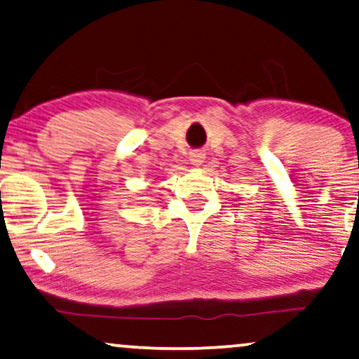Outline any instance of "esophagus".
<instances>
[{
    "label": "esophagus",
    "instance_id": "1",
    "mask_svg": "<svg viewBox=\"0 0 359 359\" xmlns=\"http://www.w3.org/2000/svg\"><path fill=\"white\" fill-rule=\"evenodd\" d=\"M203 161H205V154L201 152V151H194L190 152V162H192V165H202Z\"/></svg>",
    "mask_w": 359,
    "mask_h": 359
}]
</instances>
